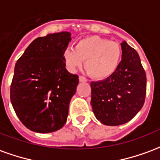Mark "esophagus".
Segmentation results:
<instances>
[{
	"label": "esophagus",
	"instance_id": "esophagus-1",
	"mask_svg": "<svg viewBox=\"0 0 160 160\" xmlns=\"http://www.w3.org/2000/svg\"><path fill=\"white\" fill-rule=\"evenodd\" d=\"M79 80H80V82H86V81H87V80L85 78L84 76H80L79 77Z\"/></svg>",
	"mask_w": 160,
	"mask_h": 160
}]
</instances>
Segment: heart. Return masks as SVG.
I'll return each mask as SVG.
<instances>
[{
    "mask_svg": "<svg viewBox=\"0 0 160 160\" xmlns=\"http://www.w3.org/2000/svg\"><path fill=\"white\" fill-rule=\"evenodd\" d=\"M121 59L122 49L118 42L98 36L83 38L75 43L74 49L67 48L63 51V60L68 70L74 72L86 60V69L98 80L112 75Z\"/></svg>",
    "mask_w": 160,
    "mask_h": 160,
    "instance_id": "heart-1",
    "label": "heart"
}]
</instances>
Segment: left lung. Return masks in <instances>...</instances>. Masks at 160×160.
<instances>
[{"instance_id":"obj_1","label":"left lung","mask_w":160,"mask_h":160,"mask_svg":"<svg viewBox=\"0 0 160 160\" xmlns=\"http://www.w3.org/2000/svg\"><path fill=\"white\" fill-rule=\"evenodd\" d=\"M122 61L112 75L91 82L92 107L101 123L118 126L128 122L143 106L147 90L146 73L137 51L121 42Z\"/></svg>"}]
</instances>
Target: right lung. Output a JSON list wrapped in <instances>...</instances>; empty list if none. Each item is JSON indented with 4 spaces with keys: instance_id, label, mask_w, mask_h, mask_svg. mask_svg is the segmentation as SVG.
<instances>
[{
    "instance_id": "right-lung-1",
    "label": "right lung",
    "mask_w": 160,
    "mask_h": 160,
    "mask_svg": "<svg viewBox=\"0 0 160 160\" xmlns=\"http://www.w3.org/2000/svg\"><path fill=\"white\" fill-rule=\"evenodd\" d=\"M68 32L38 38L17 61L10 99L17 117L30 130L51 133L66 123L79 77L66 69L63 51Z\"/></svg>"
}]
</instances>
